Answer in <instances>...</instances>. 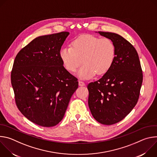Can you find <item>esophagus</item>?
I'll list each match as a JSON object with an SVG mask.
<instances>
[{"label": "esophagus", "instance_id": "1", "mask_svg": "<svg viewBox=\"0 0 157 157\" xmlns=\"http://www.w3.org/2000/svg\"><path fill=\"white\" fill-rule=\"evenodd\" d=\"M79 86H85V83L83 81H79Z\"/></svg>", "mask_w": 157, "mask_h": 157}]
</instances>
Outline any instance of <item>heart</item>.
<instances>
[{"instance_id":"obj_1","label":"heart","mask_w":157,"mask_h":157,"mask_svg":"<svg viewBox=\"0 0 157 157\" xmlns=\"http://www.w3.org/2000/svg\"><path fill=\"white\" fill-rule=\"evenodd\" d=\"M60 58L66 69L75 72L82 63L78 75L89 79L95 74H105L113 65L116 56L115 44L110 39L93 35H83L76 38L71 47H65L60 51Z\"/></svg>"}]
</instances>
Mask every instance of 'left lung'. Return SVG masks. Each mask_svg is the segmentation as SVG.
<instances>
[{
  "label": "left lung",
  "mask_w": 157,
  "mask_h": 157,
  "mask_svg": "<svg viewBox=\"0 0 157 157\" xmlns=\"http://www.w3.org/2000/svg\"><path fill=\"white\" fill-rule=\"evenodd\" d=\"M98 33L113 41L116 56L109 70L87 85L88 105L98 122L113 125L124 119L136 106L143 74L138 53L130 42L115 33Z\"/></svg>",
  "instance_id": "1"
}]
</instances>
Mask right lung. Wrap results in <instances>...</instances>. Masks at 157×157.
Returning <instances> with one entry per match:
<instances>
[{
	"mask_svg": "<svg viewBox=\"0 0 157 157\" xmlns=\"http://www.w3.org/2000/svg\"><path fill=\"white\" fill-rule=\"evenodd\" d=\"M62 32L36 37L17 55L11 72L16 105L31 122L50 127L63 118L78 87L63 66L60 50L69 35Z\"/></svg>",
	"mask_w": 157,
	"mask_h": 157,
	"instance_id": "1",
	"label": "right lung"
}]
</instances>
